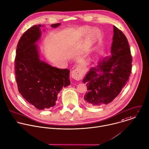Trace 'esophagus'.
I'll return each instance as SVG.
<instances>
[{"label": "esophagus", "instance_id": "1", "mask_svg": "<svg viewBox=\"0 0 149 149\" xmlns=\"http://www.w3.org/2000/svg\"><path fill=\"white\" fill-rule=\"evenodd\" d=\"M71 76H72V78H74V79L77 81H79L82 78L83 73L81 69L77 68L74 70H72L71 72Z\"/></svg>", "mask_w": 149, "mask_h": 149}]
</instances>
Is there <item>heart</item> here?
I'll return each mask as SVG.
<instances>
[{
	"label": "heart",
	"instance_id": "b5f03b06",
	"mask_svg": "<svg viewBox=\"0 0 149 149\" xmlns=\"http://www.w3.org/2000/svg\"><path fill=\"white\" fill-rule=\"evenodd\" d=\"M82 31L85 34H88L91 32V29L89 27H85L83 29H82ZM97 32L95 31H93V32L91 33V38L92 39H95L97 36Z\"/></svg>",
	"mask_w": 149,
	"mask_h": 149
}]
</instances>
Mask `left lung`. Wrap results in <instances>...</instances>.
Returning a JSON list of instances; mask_svg holds the SVG:
<instances>
[{
    "mask_svg": "<svg viewBox=\"0 0 149 149\" xmlns=\"http://www.w3.org/2000/svg\"><path fill=\"white\" fill-rule=\"evenodd\" d=\"M113 31L111 56L91 68L83 79L88 91L84 99L89 106L111 102L125 86L131 72L132 58L127 38L116 26Z\"/></svg>",
    "mask_w": 149,
    "mask_h": 149,
    "instance_id": "obj_1",
    "label": "left lung"
}]
</instances>
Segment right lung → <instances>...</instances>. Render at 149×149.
<instances>
[{
    "label": "right lung",
    "mask_w": 149,
    "mask_h": 149,
    "mask_svg": "<svg viewBox=\"0 0 149 149\" xmlns=\"http://www.w3.org/2000/svg\"><path fill=\"white\" fill-rule=\"evenodd\" d=\"M60 23L51 25L57 28ZM42 25H35L21 36L15 58V74L21 95L39 110L56 105L57 95L63 87L70 85V70L52 67L40 60L38 45Z\"/></svg>",
    "instance_id": "right-lung-1"
}]
</instances>
